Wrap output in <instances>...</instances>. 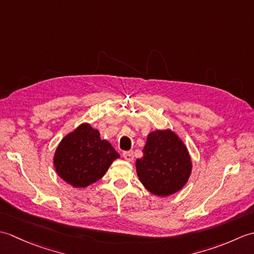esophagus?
<instances>
[{
	"instance_id": "obj_1",
	"label": "esophagus",
	"mask_w": 254,
	"mask_h": 254,
	"mask_svg": "<svg viewBox=\"0 0 254 254\" xmlns=\"http://www.w3.org/2000/svg\"><path fill=\"white\" fill-rule=\"evenodd\" d=\"M123 158L126 159V160H127V161H133V159H134V155H133V152H123Z\"/></svg>"
}]
</instances>
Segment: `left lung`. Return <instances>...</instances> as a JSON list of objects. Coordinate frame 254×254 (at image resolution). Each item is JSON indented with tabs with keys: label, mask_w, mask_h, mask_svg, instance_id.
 Masks as SVG:
<instances>
[{
	"label": "left lung",
	"mask_w": 254,
	"mask_h": 254,
	"mask_svg": "<svg viewBox=\"0 0 254 254\" xmlns=\"http://www.w3.org/2000/svg\"><path fill=\"white\" fill-rule=\"evenodd\" d=\"M136 174L147 190L157 196H169L187 185L192 159L185 142L170 128L147 135L143 157L136 159Z\"/></svg>",
	"instance_id": "left-lung-1"
}]
</instances>
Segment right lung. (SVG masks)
I'll use <instances>...</instances> for the list:
<instances>
[{"label":"right lung","instance_id":"right-lung-1","mask_svg":"<svg viewBox=\"0 0 254 254\" xmlns=\"http://www.w3.org/2000/svg\"><path fill=\"white\" fill-rule=\"evenodd\" d=\"M120 155L89 123H82L67 133L53 155L58 176L74 188H86L105 176Z\"/></svg>","mask_w":254,"mask_h":254}]
</instances>
